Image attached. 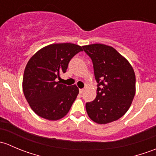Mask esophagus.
Masks as SVG:
<instances>
[{"label":"esophagus","instance_id":"1","mask_svg":"<svg viewBox=\"0 0 156 156\" xmlns=\"http://www.w3.org/2000/svg\"><path fill=\"white\" fill-rule=\"evenodd\" d=\"M84 90V89H79V93H80V94H83Z\"/></svg>","mask_w":156,"mask_h":156}]
</instances>
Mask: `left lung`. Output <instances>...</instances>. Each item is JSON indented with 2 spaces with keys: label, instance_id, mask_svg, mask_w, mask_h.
Instances as JSON below:
<instances>
[{
  "label": "left lung",
  "instance_id": "8db88e82",
  "mask_svg": "<svg viewBox=\"0 0 156 156\" xmlns=\"http://www.w3.org/2000/svg\"><path fill=\"white\" fill-rule=\"evenodd\" d=\"M83 49L92 60L97 82L95 100L86 103L88 116L98 124L118 120L127 112L134 97V71L112 47L94 44Z\"/></svg>",
  "mask_w": 156,
  "mask_h": 156
}]
</instances>
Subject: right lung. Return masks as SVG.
Listing matches in <instances>:
<instances>
[{
	"mask_svg": "<svg viewBox=\"0 0 156 156\" xmlns=\"http://www.w3.org/2000/svg\"><path fill=\"white\" fill-rule=\"evenodd\" d=\"M75 44H53L41 49L28 62L23 80L25 97L40 117L55 121L69 112L79 90L56 81L75 55L83 51Z\"/></svg>",
	"mask_w": 156,
	"mask_h": 156,
	"instance_id": "add662e5",
	"label": "right lung"
}]
</instances>
